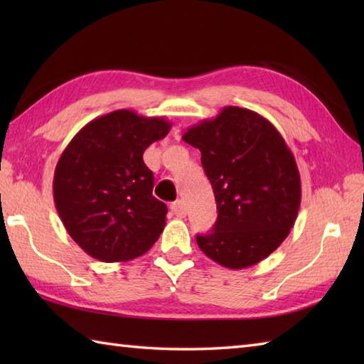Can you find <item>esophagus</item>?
I'll list each match as a JSON object with an SVG mask.
<instances>
[{"label": "esophagus", "mask_w": 364, "mask_h": 364, "mask_svg": "<svg viewBox=\"0 0 364 364\" xmlns=\"http://www.w3.org/2000/svg\"><path fill=\"white\" fill-rule=\"evenodd\" d=\"M170 210H172L176 218H184L186 215V206H184V202H181V200H176V202L170 205Z\"/></svg>", "instance_id": "obj_1"}]
</instances>
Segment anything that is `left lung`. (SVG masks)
<instances>
[{"mask_svg": "<svg viewBox=\"0 0 364 364\" xmlns=\"http://www.w3.org/2000/svg\"><path fill=\"white\" fill-rule=\"evenodd\" d=\"M202 153L218 203V220L197 244L228 269L267 258L289 235L300 208V173L284 139L267 119L237 106L223 107L183 134Z\"/></svg>", "mask_w": 364, "mask_h": 364, "instance_id": "left-lung-1", "label": "left lung"}]
</instances>
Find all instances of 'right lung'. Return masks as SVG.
I'll return each instance as SVG.
<instances>
[{
  "label": "right lung",
  "instance_id": "add662e5",
  "mask_svg": "<svg viewBox=\"0 0 364 364\" xmlns=\"http://www.w3.org/2000/svg\"><path fill=\"white\" fill-rule=\"evenodd\" d=\"M170 122L119 109L89 122L60 154L54 205L68 235L92 258L128 261L150 250L166 227L167 206L153 197L144 151Z\"/></svg>",
  "mask_w": 364,
  "mask_h": 364
}]
</instances>
